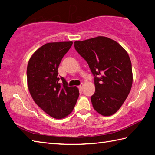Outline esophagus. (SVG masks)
I'll return each mask as SVG.
<instances>
[{
    "label": "esophagus",
    "mask_w": 155,
    "mask_h": 155,
    "mask_svg": "<svg viewBox=\"0 0 155 155\" xmlns=\"http://www.w3.org/2000/svg\"><path fill=\"white\" fill-rule=\"evenodd\" d=\"M82 86H83V84H81L80 86H78V88L79 89H80V90H82Z\"/></svg>",
    "instance_id": "esophagus-1"
}]
</instances>
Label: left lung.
Here are the masks:
<instances>
[{"mask_svg": "<svg viewBox=\"0 0 155 155\" xmlns=\"http://www.w3.org/2000/svg\"><path fill=\"white\" fill-rule=\"evenodd\" d=\"M94 77L96 91L91 96L94 109L110 116L120 108L130 92L133 73L128 53L116 41L98 36L74 43Z\"/></svg>", "mask_w": 155, "mask_h": 155, "instance_id": "left-lung-1", "label": "left lung"}]
</instances>
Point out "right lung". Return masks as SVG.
I'll return each instance as SVG.
<instances>
[{"mask_svg": "<svg viewBox=\"0 0 155 155\" xmlns=\"http://www.w3.org/2000/svg\"><path fill=\"white\" fill-rule=\"evenodd\" d=\"M72 44V41L45 44L34 52L27 67L28 86L32 98L55 119L70 114L79 96L76 86H69L65 79L58 76L59 64Z\"/></svg>", "mask_w": 155, "mask_h": 155, "instance_id": "obj_1", "label": "right lung"}]
</instances>
